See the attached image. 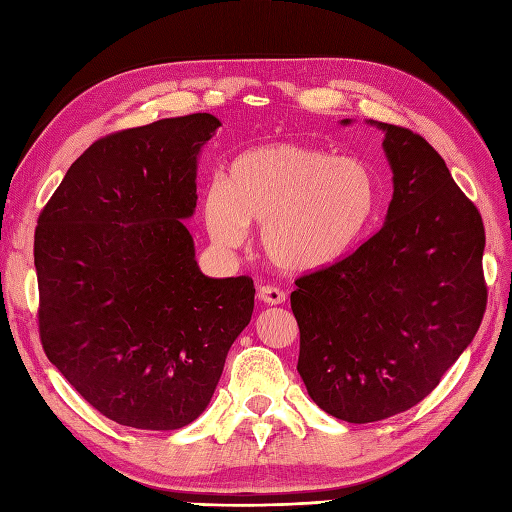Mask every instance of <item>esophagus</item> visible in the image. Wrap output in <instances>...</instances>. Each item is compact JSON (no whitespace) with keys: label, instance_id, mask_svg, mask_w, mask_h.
Masks as SVG:
<instances>
[{"label":"esophagus","instance_id":"obj_1","mask_svg":"<svg viewBox=\"0 0 512 512\" xmlns=\"http://www.w3.org/2000/svg\"><path fill=\"white\" fill-rule=\"evenodd\" d=\"M258 299H260V302H265V304L276 306V304H282V302H284L286 293L280 289V286L263 284V286H260V289H258Z\"/></svg>","mask_w":512,"mask_h":512}]
</instances>
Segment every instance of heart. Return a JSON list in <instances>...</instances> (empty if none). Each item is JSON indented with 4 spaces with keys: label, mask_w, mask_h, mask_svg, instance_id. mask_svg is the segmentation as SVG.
Returning a JSON list of instances; mask_svg holds the SVG:
<instances>
[{
    "label": "heart",
    "mask_w": 512,
    "mask_h": 512,
    "mask_svg": "<svg viewBox=\"0 0 512 512\" xmlns=\"http://www.w3.org/2000/svg\"><path fill=\"white\" fill-rule=\"evenodd\" d=\"M380 208V178L367 160L299 143H271L236 156L226 180L204 195V221L219 247L241 245L247 226L286 273H315L365 239Z\"/></svg>",
    "instance_id": "obj_1"
}]
</instances>
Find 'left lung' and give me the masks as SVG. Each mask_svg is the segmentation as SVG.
<instances>
[{
    "label": "left lung",
    "mask_w": 512,
    "mask_h": 512,
    "mask_svg": "<svg viewBox=\"0 0 512 512\" xmlns=\"http://www.w3.org/2000/svg\"><path fill=\"white\" fill-rule=\"evenodd\" d=\"M378 126L393 169L384 226L336 265L299 276L291 293L299 376L319 408L350 423L430 395L486 310L476 204L423 136Z\"/></svg>",
    "instance_id": "1"
}]
</instances>
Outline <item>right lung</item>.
<instances>
[{"mask_svg":"<svg viewBox=\"0 0 512 512\" xmlns=\"http://www.w3.org/2000/svg\"><path fill=\"white\" fill-rule=\"evenodd\" d=\"M208 112L112 132L69 167L34 232L49 363L121 426L178 430L204 413L254 280L206 278L182 219L197 204Z\"/></svg>","mask_w":512,"mask_h":512,"instance_id":"add662e5","label":"right lung"}]
</instances>
